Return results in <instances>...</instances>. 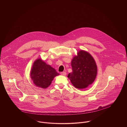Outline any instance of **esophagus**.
<instances>
[{
  "mask_svg": "<svg viewBox=\"0 0 127 127\" xmlns=\"http://www.w3.org/2000/svg\"><path fill=\"white\" fill-rule=\"evenodd\" d=\"M61 74L62 75H63V76H65V75H66V72H65V71L61 72Z\"/></svg>",
  "mask_w": 127,
  "mask_h": 127,
  "instance_id": "obj_1",
  "label": "esophagus"
}]
</instances>
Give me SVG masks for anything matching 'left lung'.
Here are the masks:
<instances>
[{
	"label": "left lung",
	"instance_id": "8db88e82",
	"mask_svg": "<svg viewBox=\"0 0 127 127\" xmlns=\"http://www.w3.org/2000/svg\"><path fill=\"white\" fill-rule=\"evenodd\" d=\"M72 72L68 75L73 85L79 89L86 88L95 80L97 68L95 62L90 54L80 51L71 61Z\"/></svg>",
	"mask_w": 127,
	"mask_h": 127
}]
</instances>
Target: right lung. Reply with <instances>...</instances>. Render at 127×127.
Masks as SVG:
<instances>
[{
    "mask_svg": "<svg viewBox=\"0 0 127 127\" xmlns=\"http://www.w3.org/2000/svg\"><path fill=\"white\" fill-rule=\"evenodd\" d=\"M59 75L54 68L40 59L34 62L30 74L35 85L42 89L47 88L55 77Z\"/></svg>",
    "mask_w": 127,
    "mask_h": 127,
    "instance_id": "1",
    "label": "right lung"
}]
</instances>
